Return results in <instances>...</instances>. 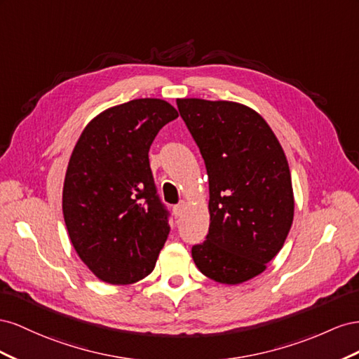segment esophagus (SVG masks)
I'll use <instances>...</instances> for the list:
<instances>
[{"instance_id": "esophagus-1", "label": "esophagus", "mask_w": 359, "mask_h": 359, "mask_svg": "<svg viewBox=\"0 0 359 359\" xmlns=\"http://www.w3.org/2000/svg\"><path fill=\"white\" fill-rule=\"evenodd\" d=\"M185 208H187V203H185V201H180L179 204H176V206L172 208V213H174V217L179 218L180 215L183 213V210H185Z\"/></svg>"}]
</instances>
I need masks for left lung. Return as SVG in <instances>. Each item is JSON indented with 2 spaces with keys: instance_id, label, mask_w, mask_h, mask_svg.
I'll return each instance as SVG.
<instances>
[{
  "instance_id": "left-lung-1",
  "label": "left lung",
  "mask_w": 359,
  "mask_h": 359,
  "mask_svg": "<svg viewBox=\"0 0 359 359\" xmlns=\"http://www.w3.org/2000/svg\"><path fill=\"white\" fill-rule=\"evenodd\" d=\"M209 176L210 225L192 247L203 275L221 284L257 276L280 252L294 212L284 150L264 118L238 102L177 99Z\"/></svg>"
}]
</instances>
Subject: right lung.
<instances>
[{"mask_svg":"<svg viewBox=\"0 0 359 359\" xmlns=\"http://www.w3.org/2000/svg\"><path fill=\"white\" fill-rule=\"evenodd\" d=\"M179 112L162 99H134L91 120L72 151L63 215L79 259L99 280L137 283L155 269L170 225L150 170L158 132Z\"/></svg>","mask_w":359,"mask_h":359,"instance_id":"right-lung-1","label":"right lung"}]
</instances>
